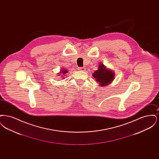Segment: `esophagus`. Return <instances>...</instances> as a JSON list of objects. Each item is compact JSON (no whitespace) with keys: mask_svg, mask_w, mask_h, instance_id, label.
<instances>
[{"mask_svg":"<svg viewBox=\"0 0 159 159\" xmlns=\"http://www.w3.org/2000/svg\"><path fill=\"white\" fill-rule=\"evenodd\" d=\"M78 70H80V71H84L85 68H84V67H79Z\"/></svg>","mask_w":159,"mask_h":159,"instance_id":"34e87169","label":"esophagus"}]
</instances>
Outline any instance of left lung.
Returning a JSON list of instances; mask_svg holds the SVG:
<instances>
[{
  "label": "left lung",
  "instance_id": "8db88e82",
  "mask_svg": "<svg viewBox=\"0 0 159 159\" xmlns=\"http://www.w3.org/2000/svg\"><path fill=\"white\" fill-rule=\"evenodd\" d=\"M93 76L101 86H106L111 83L113 80L114 74L111 70H107L103 64L99 66L98 70L95 71Z\"/></svg>",
  "mask_w": 159,
  "mask_h": 159
}]
</instances>
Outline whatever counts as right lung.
Here are the masks:
<instances>
[{"mask_svg":"<svg viewBox=\"0 0 159 159\" xmlns=\"http://www.w3.org/2000/svg\"><path fill=\"white\" fill-rule=\"evenodd\" d=\"M61 73H62V74H66V73H67V70H66V69H64V70H62L61 71Z\"/></svg>","mask_w":159,"mask_h":159,"instance_id":"right-lung-1","label":"right lung"}]
</instances>
